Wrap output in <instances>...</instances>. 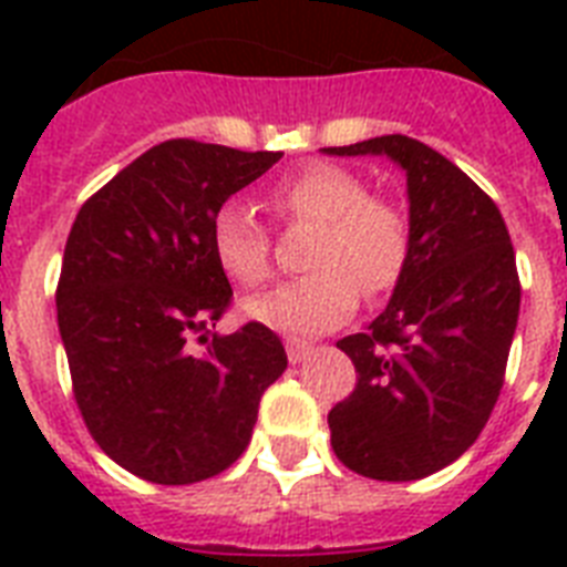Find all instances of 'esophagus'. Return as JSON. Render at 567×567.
<instances>
[{"mask_svg":"<svg viewBox=\"0 0 567 567\" xmlns=\"http://www.w3.org/2000/svg\"><path fill=\"white\" fill-rule=\"evenodd\" d=\"M285 350H288V362L300 364V362H306V355H309L311 347L302 344V341H288V344H285Z\"/></svg>","mask_w":567,"mask_h":567,"instance_id":"esophagus-1","label":"esophagus"}]
</instances>
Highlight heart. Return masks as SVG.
<instances>
[{
    "mask_svg": "<svg viewBox=\"0 0 567 567\" xmlns=\"http://www.w3.org/2000/svg\"><path fill=\"white\" fill-rule=\"evenodd\" d=\"M270 203L285 220L311 223L309 267L270 293L247 300L249 318L288 336H320L341 327L359 309L362 291L382 297L394 291L412 261V220L400 203L371 194L350 167L306 164L276 182ZM212 256L231 282L265 285L274 274L270 238L240 199H226L212 217Z\"/></svg>",
    "mask_w": 567,
    "mask_h": 567,
    "instance_id": "b5f03b06",
    "label": "heart"
}]
</instances>
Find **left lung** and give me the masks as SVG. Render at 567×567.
<instances>
[{
	"mask_svg": "<svg viewBox=\"0 0 567 567\" xmlns=\"http://www.w3.org/2000/svg\"><path fill=\"white\" fill-rule=\"evenodd\" d=\"M329 155H388L405 171L412 261L368 332L338 341L353 394L329 412L332 450L382 483L430 476L465 453L501 396L520 282L494 199L432 146L382 135Z\"/></svg>",
	"mask_w": 567,
	"mask_h": 567,
	"instance_id": "left-lung-1",
	"label": "left lung"
}]
</instances>
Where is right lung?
<instances>
[{"label": "right lung", "instance_id": "right-lung-1", "mask_svg": "<svg viewBox=\"0 0 567 567\" xmlns=\"http://www.w3.org/2000/svg\"><path fill=\"white\" fill-rule=\"evenodd\" d=\"M282 153L188 137L123 167L75 214L58 279V329L93 441L158 485L217 476L247 450L288 355L265 323L212 336L231 285L212 256V217ZM196 334L205 354H190Z\"/></svg>", "mask_w": 567, "mask_h": 567}]
</instances>
